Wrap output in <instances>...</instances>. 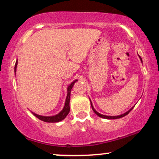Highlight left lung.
<instances>
[{
	"label": "left lung",
	"instance_id": "8db88e82",
	"mask_svg": "<svg viewBox=\"0 0 159 159\" xmlns=\"http://www.w3.org/2000/svg\"><path fill=\"white\" fill-rule=\"evenodd\" d=\"M140 60H141V61H142V59H141V57H140ZM91 107H92V109H93V111H94V113H95V114H96V115H98V116H99V117H102V118H105V119H110V120H112V119H119V118L123 117V116H126L127 114H129V113L130 112V111H132V109H133V107H132V108H131L130 110H129V111H128L127 112H125V114H121V115H119V116H106V115H103V114H99V113H98L97 111H96V110H95V109H94V107H93V105H92V103H91Z\"/></svg>",
	"mask_w": 159,
	"mask_h": 159
}]
</instances>
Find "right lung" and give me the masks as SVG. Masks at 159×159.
<instances>
[{
    "mask_svg": "<svg viewBox=\"0 0 159 159\" xmlns=\"http://www.w3.org/2000/svg\"><path fill=\"white\" fill-rule=\"evenodd\" d=\"M16 66H17V61H16L15 64V72L16 71ZM76 81H77V80H75V81H74L72 83H71V84L68 87V89H67V96H66V99L65 106L63 107V111H61L59 114L53 116H40V115L34 114V113H33V114H34L35 116H36L38 119L42 120V121L46 122V123H57V122L61 121V120L65 119V117L68 115V114L69 113V111H70V107H69L70 93H71V90H72V87H73L74 84L75 83Z\"/></svg>",
    "mask_w": 159,
    "mask_h": 159,
    "instance_id": "1",
    "label": "right lung"
}]
</instances>
